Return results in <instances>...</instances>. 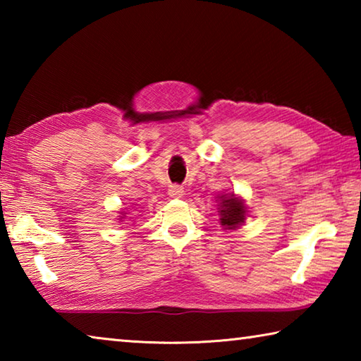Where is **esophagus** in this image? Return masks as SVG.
Segmentation results:
<instances>
[{"label":"esophagus","mask_w":361,"mask_h":361,"mask_svg":"<svg viewBox=\"0 0 361 361\" xmlns=\"http://www.w3.org/2000/svg\"><path fill=\"white\" fill-rule=\"evenodd\" d=\"M183 192H185V191H183V188L180 185H172V186L169 188V195H170V197L180 199L181 195H183Z\"/></svg>","instance_id":"obj_1"}]
</instances>
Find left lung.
<instances>
[{"label":"left lung","instance_id":"obj_1","mask_svg":"<svg viewBox=\"0 0 361 361\" xmlns=\"http://www.w3.org/2000/svg\"><path fill=\"white\" fill-rule=\"evenodd\" d=\"M223 202L221 207H219V221H221L223 226L229 229H234L239 226L240 223L245 221V207H243L242 200L235 199V197H224L223 195Z\"/></svg>","mask_w":361,"mask_h":361}]
</instances>
